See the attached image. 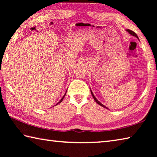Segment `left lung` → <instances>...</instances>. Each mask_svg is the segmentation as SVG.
I'll list each match as a JSON object with an SVG mask.
<instances>
[{
    "label": "left lung",
    "instance_id": "8db88e82",
    "mask_svg": "<svg viewBox=\"0 0 157 157\" xmlns=\"http://www.w3.org/2000/svg\"><path fill=\"white\" fill-rule=\"evenodd\" d=\"M126 31H128V33H129L130 34V35H132V36H135V37H136V38H138L139 39V38H138V36H137V35H136V34L135 33V32H134V31H131V30H130V29H126ZM90 92H91V95H92V96H93V99H95V101H96V103L97 104H98L99 105H100V106H102V107H104V108H107L106 106H104V105L103 104H102L101 103V102H99L98 100V99H97V98H95V95H93V92H92V90H90Z\"/></svg>",
    "mask_w": 157,
    "mask_h": 157
}]
</instances>
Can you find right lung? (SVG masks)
Masks as SVG:
<instances>
[{
  "label": "right lung",
  "mask_w": 157,
  "mask_h": 157,
  "mask_svg": "<svg viewBox=\"0 0 157 157\" xmlns=\"http://www.w3.org/2000/svg\"><path fill=\"white\" fill-rule=\"evenodd\" d=\"M64 96H65V95H64ZM64 96L63 97V98H62V99H61V100H60V101H59L58 102V104H57L56 105H58V104H59V103H60V102H62V100H63V99H64Z\"/></svg>",
  "instance_id": "1"
}]
</instances>
